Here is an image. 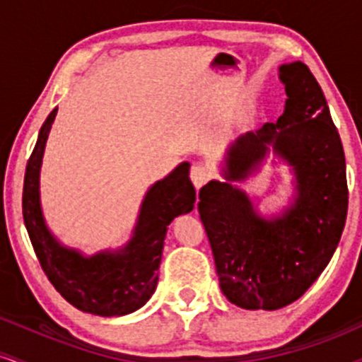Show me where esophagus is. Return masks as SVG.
I'll list each match as a JSON object with an SVG mask.
<instances>
[{"mask_svg": "<svg viewBox=\"0 0 362 362\" xmlns=\"http://www.w3.org/2000/svg\"><path fill=\"white\" fill-rule=\"evenodd\" d=\"M189 177H192L194 188L200 189L202 186L205 185L206 181H209L210 170H209V168H206L205 164H200V162H198V164H194L193 168H192V173H189Z\"/></svg>", "mask_w": 362, "mask_h": 362, "instance_id": "1", "label": "esophagus"}]
</instances>
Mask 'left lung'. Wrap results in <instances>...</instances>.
<instances>
[{
	"label": "left lung",
	"instance_id": "8db88e82",
	"mask_svg": "<svg viewBox=\"0 0 362 362\" xmlns=\"http://www.w3.org/2000/svg\"><path fill=\"white\" fill-rule=\"evenodd\" d=\"M286 105L277 123L247 132L226 150L221 173L200 189L222 294L243 310L274 311L311 287L339 246L347 217L345 156L322 87L301 61L279 68ZM272 153L293 174L295 194L263 216L238 188Z\"/></svg>",
	"mask_w": 362,
	"mask_h": 362
}]
</instances>
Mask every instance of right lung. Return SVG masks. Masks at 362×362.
<instances>
[{"label": "right lung", "instance_id": "obj_1", "mask_svg": "<svg viewBox=\"0 0 362 362\" xmlns=\"http://www.w3.org/2000/svg\"><path fill=\"white\" fill-rule=\"evenodd\" d=\"M58 107L44 121L28 159L23 181V222L44 274L76 310L99 316H124L140 310L153 294L168 226L194 209L197 192L189 181V162L153 182L141 200L132 238L116 250L83 255L64 246L51 233L40 203V168Z\"/></svg>", "mask_w": 362, "mask_h": 362}]
</instances>
